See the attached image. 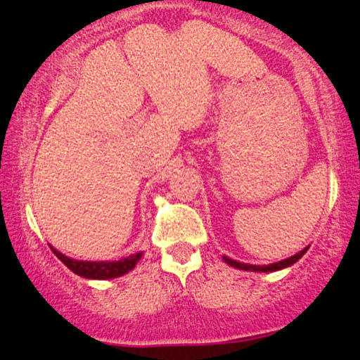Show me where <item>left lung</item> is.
<instances>
[{"label":"left lung","mask_w":360,"mask_h":360,"mask_svg":"<svg viewBox=\"0 0 360 360\" xmlns=\"http://www.w3.org/2000/svg\"><path fill=\"white\" fill-rule=\"evenodd\" d=\"M309 248L302 249L300 252H297L296 255L289 257V259H284L281 262H276V264H270V265H250V264H243V262H238V260H233L229 259V257L224 255L223 260L226 262L228 265H231L234 268H239V270H245V271H276V270H283V268L286 266H291L292 264H296V262L302 257L305 252H307Z\"/></svg>","instance_id":"left-lung-1"}]
</instances>
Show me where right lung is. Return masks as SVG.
Returning <instances> with one entry per match:
<instances>
[{
  "label": "right lung",
  "instance_id": "add662e5",
  "mask_svg": "<svg viewBox=\"0 0 360 360\" xmlns=\"http://www.w3.org/2000/svg\"><path fill=\"white\" fill-rule=\"evenodd\" d=\"M51 250L69 270L82 278H89V280H111V278L126 275V273H129L134 266H136V264L142 257V252H139L136 255H129L126 259L116 262H87L74 260L71 257L61 254V252L56 250L55 248H51Z\"/></svg>",
  "mask_w": 360,
  "mask_h": 360
}]
</instances>
